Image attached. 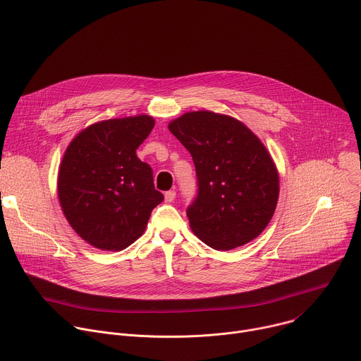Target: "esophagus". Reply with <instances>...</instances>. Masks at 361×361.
Returning a JSON list of instances; mask_svg holds the SVG:
<instances>
[{
  "mask_svg": "<svg viewBox=\"0 0 361 361\" xmlns=\"http://www.w3.org/2000/svg\"><path fill=\"white\" fill-rule=\"evenodd\" d=\"M164 198H166V202H171V201H174V198H176V191H174V190L166 191Z\"/></svg>",
  "mask_w": 361,
  "mask_h": 361,
  "instance_id": "obj_1",
  "label": "esophagus"
}]
</instances>
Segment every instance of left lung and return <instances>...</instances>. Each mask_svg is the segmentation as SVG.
I'll return each mask as SVG.
<instances>
[{
  "mask_svg": "<svg viewBox=\"0 0 361 361\" xmlns=\"http://www.w3.org/2000/svg\"><path fill=\"white\" fill-rule=\"evenodd\" d=\"M191 154L197 195L187 207L194 234L214 250L247 244L267 227L279 174L263 142L238 120L194 111L169 126Z\"/></svg>",
  "mask_w": 361,
  "mask_h": 361,
  "instance_id": "left-lung-1",
  "label": "left lung"
}]
</instances>
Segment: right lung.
Returning a JSON list of instances; mask_svg holds the SVG:
<instances>
[{
  "instance_id": "1",
  "label": "right lung",
  "mask_w": 361,
  "mask_h": 361,
  "mask_svg": "<svg viewBox=\"0 0 361 361\" xmlns=\"http://www.w3.org/2000/svg\"><path fill=\"white\" fill-rule=\"evenodd\" d=\"M152 127L148 116L101 121L81 131L64 154L60 204L75 233L97 248L128 247L164 200L151 167L135 154Z\"/></svg>"
}]
</instances>
